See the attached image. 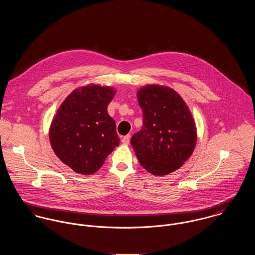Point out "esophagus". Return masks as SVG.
Listing matches in <instances>:
<instances>
[{
    "label": "esophagus",
    "instance_id": "esophagus-1",
    "mask_svg": "<svg viewBox=\"0 0 255 255\" xmlns=\"http://www.w3.org/2000/svg\"><path fill=\"white\" fill-rule=\"evenodd\" d=\"M122 143H124V144H128L129 142H130V135H127V136H124L123 138H122Z\"/></svg>",
    "mask_w": 255,
    "mask_h": 255
}]
</instances>
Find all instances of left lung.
<instances>
[{"label":"left lung","mask_w":255,"mask_h":255,"mask_svg":"<svg viewBox=\"0 0 255 255\" xmlns=\"http://www.w3.org/2000/svg\"><path fill=\"white\" fill-rule=\"evenodd\" d=\"M141 129L131 144L141 166L156 176L180 168L197 142L196 124L183 99L172 89L145 86L138 92Z\"/></svg>","instance_id":"8db88e82"}]
</instances>
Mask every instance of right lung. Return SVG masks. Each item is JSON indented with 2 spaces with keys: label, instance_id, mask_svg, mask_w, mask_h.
Here are the masks:
<instances>
[{
  "label": "right lung",
  "instance_id": "right-lung-1",
  "mask_svg": "<svg viewBox=\"0 0 255 255\" xmlns=\"http://www.w3.org/2000/svg\"><path fill=\"white\" fill-rule=\"evenodd\" d=\"M115 91L85 86L62 103L51 125L50 140L57 157L77 173L93 174L119 144L115 121L108 106Z\"/></svg>",
  "mask_w": 255,
  "mask_h": 255
}]
</instances>
